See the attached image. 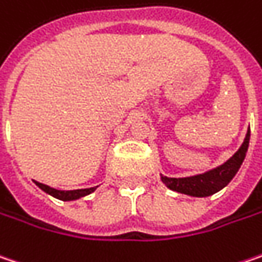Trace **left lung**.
Masks as SVG:
<instances>
[{
  "label": "left lung",
  "mask_w": 262,
  "mask_h": 262,
  "mask_svg": "<svg viewBox=\"0 0 262 262\" xmlns=\"http://www.w3.org/2000/svg\"><path fill=\"white\" fill-rule=\"evenodd\" d=\"M249 131L245 137V141L242 143L241 149L236 151L226 164L220 165L218 168L208 171L205 174H199L194 177H187V178H168V177H161L164 184L171 190H176L178 193L183 194H190L196 198H206L216 193L218 190L226 187L236 172L239 171L243 159L246 156V150L249 146Z\"/></svg>",
  "instance_id": "1"
}]
</instances>
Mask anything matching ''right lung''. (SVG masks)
I'll return each mask as SVG.
<instances>
[{"label":"right lung","mask_w":262,"mask_h":262,"mask_svg":"<svg viewBox=\"0 0 262 262\" xmlns=\"http://www.w3.org/2000/svg\"><path fill=\"white\" fill-rule=\"evenodd\" d=\"M35 184H36L39 189H42L44 191H47L48 194L57 198L60 201H75V199H79V198H82V196H86V194H90L91 191L96 190V187H90V189L68 190V191H63V190L53 189V187L46 186V184H42V183H38V181H35Z\"/></svg>","instance_id":"1"}]
</instances>
